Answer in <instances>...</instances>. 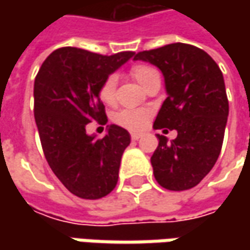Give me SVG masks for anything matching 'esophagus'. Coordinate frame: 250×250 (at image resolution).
I'll return each instance as SVG.
<instances>
[{"label":"esophagus","mask_w":250,"mask_h":250,"mask_svg":"<svg viewBox=\"0 0 250 250\" xmlns=\"http://www.w3.org/2000/svg\"><path fill=\"white\" fill-rule=\"evenodd\" d=\"M142 136H143V133H140V132H130V138L133 140H139Z\"/></svg>","instance_id":"1"}]
</instances>
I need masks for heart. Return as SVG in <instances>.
<instances>
[{
  "mask_svg": "<svg viewBox=\"0 0 250 250\" xmlns=\"http://www.w3.org/2000/svg\"><path fill=\"white\" fill-rule=\"evenodd\" d=\"M130 73H132L133 79L139 83L142 87H145L146 83L149 82L153 76L159 75V72L153 66L145 65V63L135 65L130 69ZM115 89H117V78L115 76H108L103 82L100 91H99L101 101L105 103V104H112L115 101ZM114 120H115L117 124H120L121 126H125L128 129H142L149 122L150 111L143 110V108H139V110H122L115 114Z\"/></svg>",
  "mask_w": 250,
  "mask_h": 250,
  "instance_id": "obj_1",
  "label": "heart"
}]
</instances>
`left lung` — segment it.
<instances>
[{
	"label": "left lung",
	"mask_w": 250,
	"mask_h": 250,
	"mask_svg": "<svg viewBox=\"0 0 250 250\" xmlns=\"http://www.w3.org/2000/svg\"><path fill=\"white\" fill-rule=\"evenodd\" d=\"M157 66L167 91L154 129L178 132L168 143L157 135L159 146L151 156L153 174L169 190L196 187L214 167L220 156L228 117L224 78L216 61L195 45L174 43L133 57Z\"/></svg>",
	"instance_id": "left-lung-1"
}]
</instances>
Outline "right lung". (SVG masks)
Masks as SVG:
<instances>
[{
    "instance_id": "obj_1",
    "label": "right lung",
    "mask_w": 250,
    "mask_h": 250,
    "mask_svg": "<svg viewBox=\"0 0 250 250\" xmlns=\"http://www.w3.org/2000/svg\"><path fill=\"white\" fill-rule=\"evenodd\" d=\"M132 57V51L108 57L62 47L45 58L34 79V120L44 156L63 187L78 197L107 196L118 182L129 132L111 124L100 139L87 135L86 125L107 124L101 84Z\"/></svg>"
}]
</instances>
